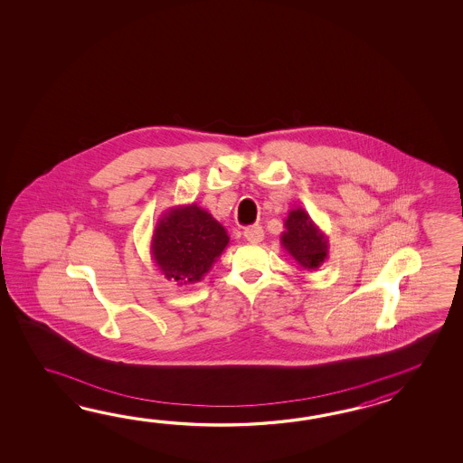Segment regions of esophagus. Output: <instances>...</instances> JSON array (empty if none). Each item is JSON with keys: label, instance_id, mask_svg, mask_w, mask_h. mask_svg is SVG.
Instances as JSON below:
<instances>
[{"label": "esophagus", "instance_id": "1", "mask_svg": "<svg viewBox=\"0 0 463 463\" xmlns=\"http://www.w3.org/2000/svg\"><path fill=\"white\" fill-rule=\"evenodd\" d=\"M243 235H245L246 240L250 243H260L265 238V232H263V228L260 227V225H253V227L246 228Z\"/></svg>", "mask_w": 463, "mask_h": 463}]
</instances>
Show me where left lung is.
<instances>
[{
	"label": "left lung",
	"mask_w": 463,
	"mask_h": 463,
	"mask_svg": "<svg viewBox=\"0 0 463 463\" xmlns=\"http://www.w3.org/2000/svg\"><path fill=\"white\" fill-rule=\"evenodd\" d=\"M279 240L303 269L315 271L327 260L329 240L303 207L289 210L285 220V232Z\"/></svg>",
	"instance_id": "1"
}]
</instances>
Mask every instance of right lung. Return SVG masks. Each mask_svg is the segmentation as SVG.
I'll return each instance as SVG.
<instances>
[{
	"label": "right lung",
	"mask_w": 463,
	"mask_h": 463,
	"mask_svg": "<svg viewBox=\"0 0 463 463\" xmlns=\"http://www.w3.org/2000/svg\"><path fill=\"white\" fill-rule=\"evenodd\" d=\"M228 243L227 230L205 208L177 205L158 218L150 255L168 281L194 285L212 269Z\"/></svg>",
	"instance_id": "right-lung-1"
}]
</instances>
